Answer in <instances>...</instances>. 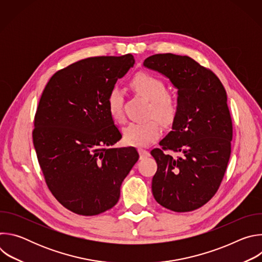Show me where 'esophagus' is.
Here are the masks:
<instances>
[{"instance_id": "esophagus-1", "label": "esophagus", "mask_w": 262, "mask_h": 262, "mask_svg": "<svg viewBox=\"0 0 262 262\" xmlns=\"http://www.w3.org/2000/svg\"><path fill=\"white\" fill-rule=\"evenodd\" d=\"M139 154H140L141 159L148 158L149 156H150V154H149V151L146 150V149H144V148H139Z\"/></svg>"}]
</instances>
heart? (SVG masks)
<instances>
[{
	"instance_id": "1",
	"label": "heart",
	"mask_w": 262,
	"mask_h": 262,
	"mask_svg": "<svg viewBox=\"0 0 262 262\" xmlns=\"http://www.w3.org/2000/svg\"><path fill=\"white\" fill-rule=\"evenodd\" d=\"M132 89L139 95L150 101L149 116L157 118L165 125L173 122L177 105L175 100L168 95L166 84L159 78L147 72H138L130 80ZM123 92L112 89L106 96V106L111 117L116 121H122L123 116ZM162 134V128L156 120L145 122H130L124 129V141L134 146H146L157 140Z\"/></svg>"
}]
</instances>
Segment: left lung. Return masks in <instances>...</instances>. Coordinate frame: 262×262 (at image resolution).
Masks as SVG:
<instances>
[{"label":"left lung","instance_id":"obj_1","mask_svg":"<svg viewBox=\"0 0 262 262\" xmlns=\"http://www.w3.org/2000/svg\"><path fill=\"white\" fill-rule=\"evenodd\" d=\"M144 66L164 74L178 90L172 130L160 142L162 148L150 152L158 164L154 197L175 212L195 210L214 196L230 159L233 132L226 90L210 69L188 56L157 54Z\"/></svg>","mask_w":262,"mask_h":262}]
</instances>
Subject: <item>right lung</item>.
Listing matches in <instances>:
<instances>
[{"instance_id":"1","label":"right lung","mask_w":262,"mask_h":262,"mask_svg":"<svg viewBox=\"0 0 262 262\" xmlns=\"http://www.w3.org/2000/svg\"><path fill=\"white\" fill-rule=\"evenodd\" d=\"M135 64L130 54L91 57L58 70L37 107L33 144L49 190L70 211L96 215L119 200L120 186L139 160L121 138L106 96Z\"/></svg>"}]
</instances>
